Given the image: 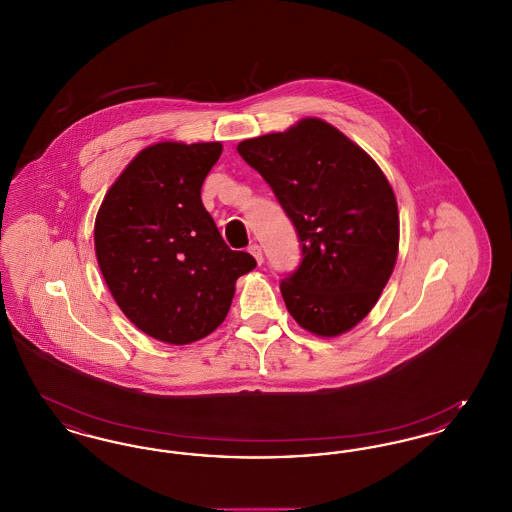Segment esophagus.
Masks as SVG:
<instances>
[{
	"label": "esophagus",
	"mask_w": 512,
	"mask_h": 512,
	"mask_svg": "<svg viewBox=\"0 0 512 512\" xmlns=\"http://www.w3.org/2000/svg\"><path fill=\"white\" fill-rule=\"evenodd\" d=\"M249 253L255 257V261L261 265L263 263V249H261V245L259 244H251L249 245Z\"/></svg>",
	"instance_id": "esophagus-1"
}]
</instances>
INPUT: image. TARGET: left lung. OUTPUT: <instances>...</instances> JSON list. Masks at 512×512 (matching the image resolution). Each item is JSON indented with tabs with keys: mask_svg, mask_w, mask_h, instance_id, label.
<instances>
[{
	"mask_svg": "<svg viewBox=\"0 0 512 512\" xmlns=\"http://www.w3.org/2000/svg\"><path fill=\"white\" fill-rule=\"evenodd\" d=\"M292 220L301 265L280 282L295 322L322 338L357 326L390 280L397 201L374 159L338 128L303 119L238 144Z\"/></svg>",
	"mask_w": 512,
	"mask_h": 512,
	"instance_id": "left-lung-1",
	"label": "left lung"
}]
</instances>
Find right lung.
I'll list each match as a JSON object with an SVG mask.
<instances>
[{"mask_svg":"<svg viewBox=\"0 0 512 512\" xmlns=\"http://www.w3.org/2000/svg\"><path fill=\"white\" fill-rule=\"evenodd\" d=\"M220 142L142 149L105 194L96 257L122 313L155 340L186 345L217 330L236 280L257 267L224 244L201 203Z\"/></svg>","mask_w":512,"mask_h":512,"instance_id":"add662e5","label":"right lung"}]
</instances>
